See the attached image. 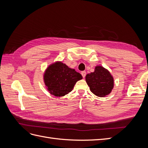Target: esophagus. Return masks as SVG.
I'll list each match as a JSON object with an SVG mask.
<instances>
[{"mask_svg":"<svg viewBox=\"0 0 148 148\" xmlns=\"http://www.w3.org/2000/svg\"><path fill=\"white\" fill-rule=\"evenodd\" d=\"M82 77H83V78H84L85 77H86V72L85 71H82Z\"/></svg>","mask_w":148,"mask_h":148,"instance_id":"esophagus-1","label":"esophagus"}]
</instances>
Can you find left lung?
Masks as SVG:
<instances>
[{
    "label": "left lung",
    "mask_w": 148,
    "mask_h": 148,
    "mask_svg": "<svg viewBox=\"0 0 148 148\" xmlns=\"http://www.w3.org/2000/svg\"><path fill=\"white\" fill-rule=\"evenodd\" d=\"M86 82L91 91L99 97L108 95L114 87L112 77L101 66H96L94 72L86 75Z\"/></svg>",
    "instance_id": "1"
}]
</instances>
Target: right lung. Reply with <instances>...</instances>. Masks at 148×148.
<instances>
[{
	"label": "right lung",
	"mask_w": 148,
	"mask_h": 148,
	"mask_svg": "<svg viewBox=\"0 0 148 148\" xmlns=\"http://www.w3.org/2000/svg\"><path fill=\"white\" fill-rule=\"evenodd\" d=\"M83 78L75 69L62 62L49 66L44 74V82L49 91L56 96H64L72 90L75 84Z\"/></svg>",
	"instance_id": "1"
}]
</instances>
